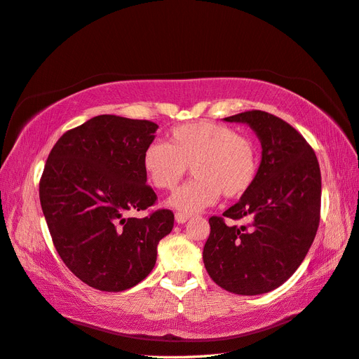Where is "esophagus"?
Here are the masks:
<instances>
[{"instance_id": "34e87169", "label": "esophagus", "mask_w": 359, "mask_h": 359, "mask_svg": "<svg viewBox=\"0 0 359 359\" xmlns=\"http://www.w3.org/2000/svg\"><path fill=\"white\" fill-rule=\"evenodd\" d=\"M189 219V215L188 214H182V212H177L176 214V222L177 223H187Z\"/></svg>"}]
</instances>
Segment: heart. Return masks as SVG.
Returning a JSON list of instances; mask_svg holds the SVG:
<instances>
[{
  "mask_svg": "<svg viewBox=\"0 0 359 359\" xmlns=\"http://www.w3.org/2000/svg\"><path fill=\"white\" fill-rule=\"evenodd\" d=\"M194 179L170 198V205L187 214L226 200L245 196L259 171L258 149L249 136L232 127L198 119L171 127L167 144L151 142L142 153V168L156 189L170 191L185 176Z\"/></svg>",
  "mask_w": 359,
  "mask_h": 359,
  "instance_id": "b5f03b06",
  "label": "heart"
}]
</instances>
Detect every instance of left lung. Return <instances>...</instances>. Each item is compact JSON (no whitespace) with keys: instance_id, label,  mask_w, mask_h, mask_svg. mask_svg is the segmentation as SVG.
<instances>
[{"instance_id":"8db88e82","label":"left lung","mask_w":359,"mask_h":359,"mask_svg":"<svg viewBox=\"0 0 359 359\" xmlns=\"http://www.w3.org/2000/svg\"><path fill=\"white\" fill-rule=\"evenodd\" d=\"M258 135L262 161L255 185L223 217H210L203 262L212 280L233 294L256 296L288 280L314 241L321 206L317 156L296 128L264 110L224 118ZM249 217L238 228L225 224Z\"/></svg>"}]
</instances>
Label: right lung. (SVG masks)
<instances>
[{
  "instance_id": "1",
  "label": "right lung",
  "mask_w": 359,
  "mask_h": 359,
  "mask_svg": "<svg viewBox=\"0 0 359 359\" xmlns=\"http://www.w3.org/2000/svg\"><path fill=\"white\" fill-rule=\"evenodd\" d=\"M158 124L100 115L63 133L39 180L53 244L77 278L100 291H124L150 274L158 244L174 226L170 209L154 206L142 153Z\"/></svg>"
}]
</instances>
